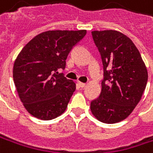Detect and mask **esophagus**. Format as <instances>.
<instances>
[{"label":"esophagus","mask_w":153,"mask_h":153,"mask_svg":"<svg viewBox=\"0 0 153 153\" xmlns=\"http://www.w3.org/2000/svg\"><path fill=\"white\" fill-rule=\"evenodd\" d=\"M77 85H78L80 87H85V83H82V82H77Z\"/></svg>","instance_id":"obj_1"}]
</instances>
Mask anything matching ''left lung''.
<instances>
[{
    "label": "left lung",
    "instance_id": "obj_1",
    "mask_svg": "<svg viewBox=\"0 0 153 153\" xmlns=\"http://www.w3.org/2000/svg\"><path fill=\"white\" fill-rule=\"evenodd\" d=\"M103 62L104 79L99 97L91 102L94 116L105 123L127 118L140 102L148 72L133 42L117 30L92 31Z\"/></svg>",
    "mask_w": 153,
    "mask_h": 153
}]
</instances>
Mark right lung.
<instances>
[{"mask_svg": "<svg viewBox=\"0 0 153 153\" xmlns=\"http://www.w3.org/2000/svg\"><path fill=\"white\" fill-rule=\"evenodd\" d=\"M86 34L81 30H48L34 37L22 49L13 66V80L26 110L48 121L61 115L76 84L59 73L73 47Z\"/></svg>", "mask_w": 153, "mask_h": 153, "instance_id": "obj_1", "label": "right lung"}]
</instances>
